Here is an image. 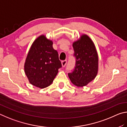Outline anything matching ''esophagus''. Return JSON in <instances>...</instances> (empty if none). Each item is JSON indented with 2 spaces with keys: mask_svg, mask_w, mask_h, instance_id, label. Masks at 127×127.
<instances>
[{
  "mask_svg": "<svg viewBox=\"0 0 127 127\" xmlns=\"http://www.w3.org/2000/svg\"><path fill=\"white\" fill-rule=\"evenodd\" d=\"M61 64H62V67H65L66 65V64H67V60H63V61H62Z\"/></svg>",
  "mask_w": 127,
  "mask_h": 127,
  "instance_id": "1",
  "label": "esophagus"
}]
</instances>
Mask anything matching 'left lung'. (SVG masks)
<instances>
[{"label":"left lung","mask_w":127,"mask_h":127,"mask_svg":"<svg viewBox=\"0 0 127 127\" xmlns=\"http://www.w3.org/2000/svg\"><path fill=\"white\" fill-rule=\"evenodd\" d=\"M74 69L68 74L71 81L79 87L85 86L96 77L98 70V56L93 42L86 35L73 43Z\"/></svg>","instance_id":"8db88e82"}]
</instances>
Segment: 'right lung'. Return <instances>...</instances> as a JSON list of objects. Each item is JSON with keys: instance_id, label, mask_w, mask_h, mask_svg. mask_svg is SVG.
I'll return each instance as SVG.
<instances>
[{"instance_id": "add662e5", "label": "right lung", "mask_w": 127, "mask_h": 127, "mask_svg": "<svg viewBox=\"0 0 127 127\" xmlns=\"http://www.w3.org/2000/svg\"><path fill=\"white\" fill-rule=\"evenodd\" d=\"M53 42L42 35L33 42L24 64V71L30 83L39 88L48 86L62 64Z\"/></svg>"}]
</instances>
